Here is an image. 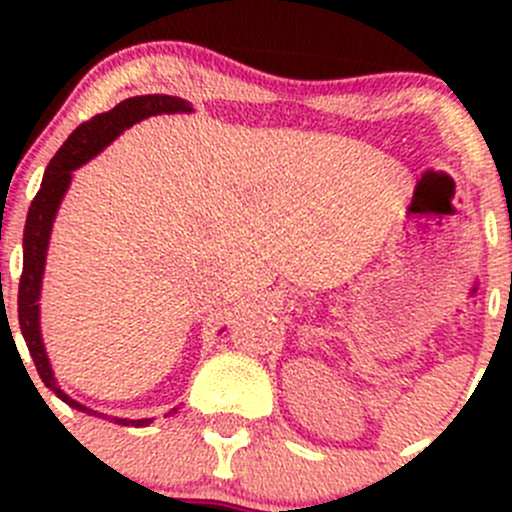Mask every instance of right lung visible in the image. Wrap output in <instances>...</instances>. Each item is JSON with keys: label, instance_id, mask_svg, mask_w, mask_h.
I'll list each match as a JSON object with an SVG mask.
<instances>
[{"label": "right lung", "instance_id": "obj_1", "mask_svg": "<svg viewBox=\"0 0 512 512\" xmlns=\"http://www.w3.org/2000/svg\"><path fill=\"white\" fill-rule=\"evenodd\" d=\"M175 111H190L188 103L183 98L175 96H163V94H151V96H133L126 101L118 103L116 108L106 113H98L91 121L81 123L69 138H66L64 146L56 151V156L51 158V163L46 165L44 180H41V188L32 200V208H29L27 225H24V265H22V280H19V327H22L24 342H27L29 354H32L36 371H39L41 381H44L46 389L54 391L61 401L71 406V409L89 411L86 406H81L79 401L69 399L64 391L56 386L54 371H51L49 359H46L44 344H41L39 334V289H41V275H44V260H46V245H49V232L51 223H54V215L59 210L61 198H64L66 188L71 183V170L84 165L86 160L94 158L98 151H103V146L113 141L118 133L126 131L128 126H133L136 121L146 116H156V113H175ZM91 414V411H89ZM118 423L128 426H146L151 423L148 418H138V421H126V418H116Z\"/></svg>", "mask_w": 512, "mask_h": 512}]
</instances>
